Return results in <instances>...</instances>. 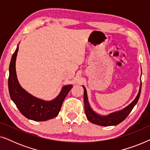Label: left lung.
Segmentation results:
<instances>
[{
	"instance_id": "obj_1",
	"label": "left lung",
	"mask_w": 150,
	"mask_h": 150,
	"mask_svg": "<svg viewBox=\"0 0 150 150\" xmlns=\"http://www.w3.org/2000/svg\"><path fill=\"white\" fill-rule=\"evenodd\" d=\"M83 87L84 89V103H85V115L87 120L90 122L93 123L94 124L99 125L102 126H116L121 122H122L126 119L134 106L136 105L138 102L139 98L140 97L141 91V81L139 87V93L135 98V99L131 102V103L120 110L111 112V113L107 115H101L98 114L97 112L94 111L90 106L89 100L87 98V90L85 87Z\"/></svg>"
}]
</instances>
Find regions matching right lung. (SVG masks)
Listing matches in <instances>:
<instances>
[{
	"label": "right lung",
	"mask_w": 150,
	"mask_h": 150,
	"mask_svg": "<svg viewBox=\"0 0 150 150\" xmlns=\"http://www.w3.org/2000/svg\"><path fill=\"white\" fill-rule=\"evenodd\" d=\"M18 46L11 57L8 79L9 95L20 112L29 120L44 122L58 115L65 97L72 88V85H65L58 96L50 101L40 99L28 93L18 82L16 71V61Z\"/></svg>",
	"instance_id": "add662e5"
}]
</instances>
